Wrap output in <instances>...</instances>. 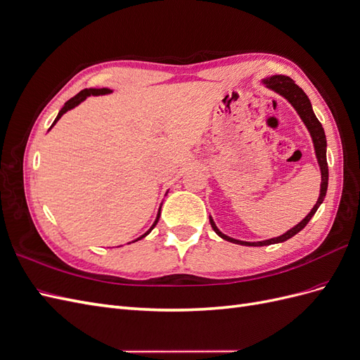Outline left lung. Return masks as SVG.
<instances>
[{
    "instance_id": "obj_1",
    "label": "left lung",
    "mask_w": 360,
    "mask_h": 360,
    "mask_svg": "<svg viewBox=\"0 0 360 360\" xmlns=\"http://www.w3.org/2000/svg\"><path fill=\"white\" fill-rule=\"evenodd\" d=\"M264 84L271 89L274 91L279 93L281 96H284L285 99L296 108V111L299 112L300 118L303 120V123L307 124L308 130L311 132L312 141H314V147H315V155H317L319 163H320V169H321V191H320V197L317 204L314 205V209L309 212V214L304 217V219L297 224L294 228H291L290 231H287L285 234H282L279 237L275 238H270V240H264V242H255V243H249V242H242V240H236V238L228 237L225 234H222L219 230H217V226L214 225V222L210 219L212 228L214 230V233L217 236H221L222 238L228 242H233L237 245H243V246H267V245H274V243H281V242H285L288 238H291L292 236H296L299 231H302L307 224L311 221V217L317 212V209L320 207V204L323 202L324 197H326V192H328V181H329V168H328V159H326V135H324V129L321 126V123L319 122V118L315 117L314 111H312V106L311 102L308 99V96L304 94V91L300 89L297 84H294V81L288 76L284 75H275L271 76L269 79H264Z\"/></svg>"
}]
</instances>
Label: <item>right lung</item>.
I'll return each instance as SVG.
<instances>
[{"mask_svg":"<svg viewBox=\"0 0 360 360\" xmlns=\"http://www.w3.org/2000/svg\"><path fill=\"white\" fill-rule=\"evenodd\" d=\"M110 91H111V90H108V89H90V90H89V89H85V90L79 91L78 94H76V96H73V97H72V99H69V101H68L66 103H64V106L61 108V111L58 112V115H57V118H56V122H53V123H52V126H53V124H56V123L58 122V120H60V117H61V115H63L64 112H66V111H69V110H72V108H75L76 105H79V103H81V102H82V101L85 99V97H86V96H90V94H93V96H99V94H106V93H110ZM52 126H51V127H52ZM158 219H159V214H158ZM158 219L155 221L153 226H151V228H150V230H148V231H147V233H146L144 236H141L139 238H143V237H146V236H147V234H148V233H150L151 230H153V228H155V226H156V224H158ZM139 238H138V240H139ZM135 242H136V240H135Z\"/></svg>","mask_w":360,"mask_h":360,"instance_id":"1","label":"right lung"}]
</instances>
